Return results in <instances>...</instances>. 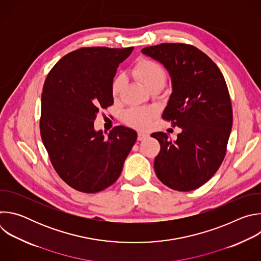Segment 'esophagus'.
Segmentation results:
<instances>
[{
	"instance_id": "esophagus-1",
	"label": "esophagus",
	"mask_w": 261,
	"mask_h": 261,
	"mask_svg": "<svg viewBox=\"0 0 261 261\" xmlns=\"http://www.w3.org/2000/svg\"><path fill=\"white\" fill-rule=\"evenodd\" d=\"M147 137H148V134L145 133V132H138V133H137V139L140 140V141L146 139Z\"/></svg>"
}]
</instances>
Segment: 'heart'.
<instances>
[{
  "label": "heart",
  "instance_id": "b5f03b06",
  "mask_svg": "<svg viewBox=\"0 0 261 261\" xmlns=\"http://www.w3.org/2000/svg\"><path fill=\"white\" fill-rule=\"evenodd\" d=\"M133 75L148 91L155 87L163 88L167 81V71L159 62L142 58L133 67ZM124 76L118 74L111 83V94L116 98L122 92L124 87ZM157 113L153 108L132 107L126 110L123 115V121L126 125L136 129H146L151 125L152 120Z\"/></svg>",
  "mask_w": 261,
  "mask_h": 261
}]
</instances>
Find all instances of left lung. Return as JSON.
<instances>
[{"label": "left lung", "mask_w": 261, "mask_h": 261, "mask_svg": "<svg viewBox=\"0 0 261 261\" xmlns=\"http://www.w3.org/2000/svg\"><path fill=\"white\" fill-rule=\"evenodd\" d=\"M168 70L172 93L162 119L179 127L175 141L163 132L151 136L160 143L154 168L170 189H198L219 169L226 155L232 127V106L218 66L197 47L161 43L141 50Z\"/></svg>", "instance_id": "8db88e82"}]
</instances>
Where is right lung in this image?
<instances>
[{"label":"right lung","mask_w":261,"mask_h":261,"mask_svg":"<svg viewBox=\"0 0 261 261\" xmlns=\"http://www.w3.org/2000/svg\"><path fill=\"white\" fill-rule=\"evenodd\" d=\"M133 47H82L49 71L41 95L40 134L50 162L71 188L97 193L120 176L134 145V130L117 126L96 132L100 108L114 104L111 83Z\"/></svg>","instance_id":"add662e5"}]
</instances>
